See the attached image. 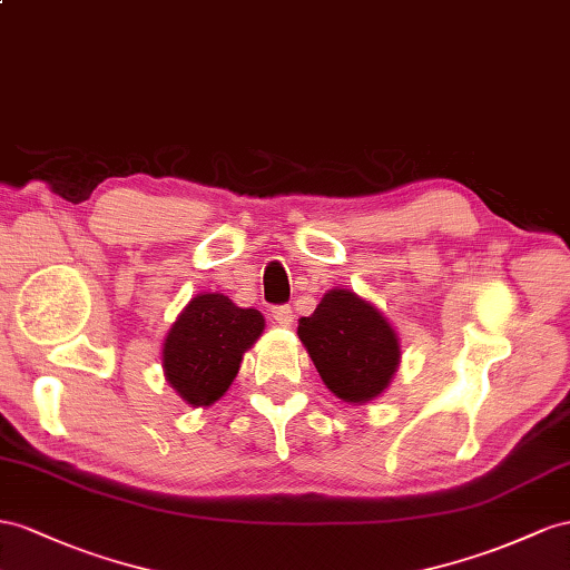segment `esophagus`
I'll list each match as a JSON object with an SVG mask.
<instances>
[{"mask_svg":"<svg viewBox=\"0 0 570 570\" xmlns=\"http://www.w3.org/2000/svg\"><path fill=\"white\" fill-rule=\"evenodd\" d=\"M272 317L279 323L282 327H291L294 325V311H291V305H274L272 308Z\"/></svg>","mask_w":570,"mask_h":570,"instance_id":"1","label":"esophagus"}]
</instances>
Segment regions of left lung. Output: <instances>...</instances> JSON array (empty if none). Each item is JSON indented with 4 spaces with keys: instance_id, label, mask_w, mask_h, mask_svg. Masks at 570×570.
<instances>
[{
    "instance_id": "obj_1",
    "label": "left lung",
    "mask_w": 570,
    "mask_h": 570,
    "mask_svg": "<svg viewBox=\"0 0 570 570\" xmlns=\"http://www.w3.org/2000/svg\"><path fill=\"white\" fill-rule=\"evenodd\" d=\"M298 337L323 383L348 404L381 395L400 366L397 332L348 288L327 291L315 313L298 320Z\"/></svg>"
}]
</instances>
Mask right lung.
<instances>
[{
    "label": "right lung",
    "instance_id": "add662e5",
    "mask_svg": "<svg viewBox=\"0 0 570 570\" xmlns=\"http://www.w3.org/2000/svg\"><path fill=\"white\" fill-rule=\"evenodd\" d=\"M265 330L255 308L224 294H199L185 305L164 344L168 385L193 406H209L230 387L243 354Z\"/></svg>",
    "mask_w": 570,
    "mask_h": 570
}]
</instances>
